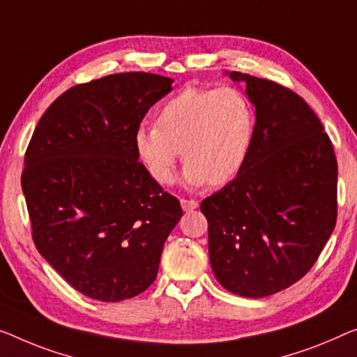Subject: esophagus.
I'll return each instance as SVG.
<instances>
[{
    "instance_id": "esophagus-1",
    "label": "esophagus",
    "mask_w": 357,
    "mask_h": 357,
    "mask_svg": "<svg viewBox=\"0 0 357 357\" xmlns=\"http://www.w3.org/2000/svg\"><path fill=\"white\" fill-rule=\"evenodd\" d=\"M181 206H183L184 211H192L195 210L199 204L195 200H189V199H181Z\"/></svg>"
}]
</instances>
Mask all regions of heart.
<instances>
[{"label": "heart", "mask_w": 357, "mask_h": 357, "mask_svg": "<svg viewBox=\"0 0 357 357\" xmlns=\"http://www.w3.org/2000/svg\"><path fill=\"white\" fill-rule=\"evenodd\" d=\"M155 123L135 132L136 153L149 174L158 184H172L181 151L185 183L202 188L226 184L242 172L257 116L252 100L236 86H189L162 105Z\"/></svg>", "instance_id": "b5f03b06"}]
</instances>
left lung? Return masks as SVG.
I'll use <instances>...</instances> for the list:
<instances>
[{
  "label": "left lung",
  "instance_id": "obj_1",
  "mask_svg": "<svg viewBox=\"0 0 357 357\" xmlns=\"http://www.w3.org/2000/svg\"><path fill=\"white\" fill-rule=\"evenodd\" d=\"M257 109L242 172L200 204L216 280L263 298L307 274L337 222L338 167L331 137L306 100L271 79L231 72Z\"/></svg>",
  "mask_w": 357,
  "mask_h": 357
}]
</instances>
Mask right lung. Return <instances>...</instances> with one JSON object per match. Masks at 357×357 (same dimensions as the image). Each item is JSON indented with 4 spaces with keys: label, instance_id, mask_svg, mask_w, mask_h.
Segmentation results:
<instances>
[{
    "label": "right lung",
    "instance_id": "right-lung-1",
    "mask_svg": "<svg viewBox=\"0 0 357 357\" xmlns=\"http://www.w3.org/2000/svg\"><path fill=\"white\" fill-rule=\"evenodd\" d=\"M173 79L115 73L52 102L25 152L22 190L41 257L99 301L139 295L157 278L179 200L137 160L135 132Z\"/></svg>",
    "mask_w": 357,
    "mask_h": 357
}]
</instances>
